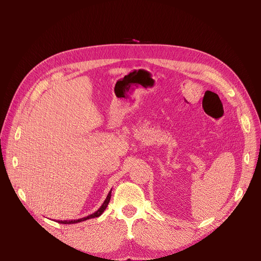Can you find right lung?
Returning <instances> with one entry per match:
<instances>
[{"mask_svg":"<svg viewBox=\"0 0 261 261\" xmlns=\"http://www.w3.org/2000/svg\"><path fill=\"white\" fill-rule=\"evenodd\" d=\"M111 192H112V189L111 191H110V193L108 194V196H107V198H106V200L103 201V203L101 204V207L96 211V212H93L92 215H90V216H87V217H85V218H82V219H78V220H65V221H58L59 223H62V224H73V223H78V222H82V221H86V220H88V219H92V218H97V217H100L102 213L105 212V210H106V208L108 207V204H109V202H110V199H111Z\"/></svg>","mask_w":261,"mask_h":261,"instance_id":"add662e5","label":"right lung"}]
</instances>
